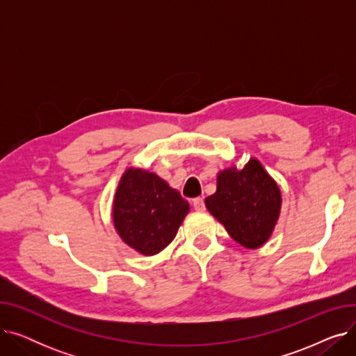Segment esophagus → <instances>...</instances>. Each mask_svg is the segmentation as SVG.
<instances>
[{
    "mask_svg": "<svg viewBox=\"0 0 356 356\" xmlns=\"http://www.w3.org/2000/svg\"><path fill=\"white\" fill-rule=\"evenodd\" d=\"M193 208H195L196 211H199V212L204 211V202H203L202 197H196V199L193 200Z\"/></svg>",
    "mask_w": 356,
    "mask_h": 356,
    "instance_id": "esophagus-1",
    "label": "esophagus"
}]
</instances>
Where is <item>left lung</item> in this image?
<instances>
[{
  "label": "left lung",
  "instance_id": "obj_1",
  "mask_svg": "<svg viewBox=\"0 0 356 356\" xmlns=\"http://www.w3.org/2000/svg\"><path fill=\"white\" fill-rule=\"evenodd\" d=\"M277 181L257 159L235 164L216 175V192L204 199L213 215L244 248L257 250L271 238L282 212Z\"/></svg>",
  "mask_w": 356,
  "mask_h": 356
}]
</instances>
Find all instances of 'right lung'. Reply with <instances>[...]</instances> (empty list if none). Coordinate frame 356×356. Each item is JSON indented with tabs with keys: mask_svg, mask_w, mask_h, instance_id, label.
Listing matches in <instances>:
<instances>
[{
	"mask_svg": "<svg viewBox=\"0 0 356 356\" xmlns=\"http://www.w3.org/2000/svg\"><path fill=\"white\" fill-rule=\"evenodd\" d=\"M191 204L165 180L144 168L122 173L112 203L120 238L141 255L152 257L175 239Z\"/></svg>",
	"mask_w": 356,
	"mask_h": 356,
	"instance_id": "obj_1",
	"label": "right lung"
}]
</instances>
